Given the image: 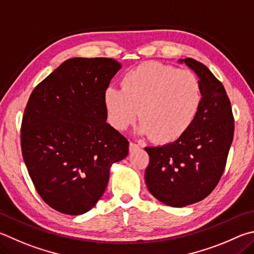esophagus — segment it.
I'll return each instance as SVG.
<instances>
[{"mask_svg": "<svg viewBox=\"0 0 254 254\" xmlns=\"http://www.w3.org/2000/svg\"><path fill=\"white\" fill-rule=\"evenodd\" d=\"M140 147H142L141 144H137V143H134V142H130V147H128V149H130V152H133L136 149H140Z\"/></svg>", "mask_w": 254, "mask_h": 254, "instance_id": "obj_1", "label": "esophagus"}]
</instances>
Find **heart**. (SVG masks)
I'll return each instance as SVG.
<instances>
[{
    "mask_svg": "<svg viewBox=\"0 0 254 254\" xmlns=\"http://www.w3.org/2000/svg\"><path fill=\"white\" fill-rule=\"evenodd\" d=\"M121 85L109 86L103 94L109 122L117 130L130 127L140 111L141 134L169 143L181 137L199 113L201 85L191 71L147 62L127 71Z\"/></svg>",
    "mask_w": 254,
    "mask_h": 254,
    "instance_id": "1",
    "label": "heart"
}]
</instances>
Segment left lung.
<instances>
[{
    "label": "left lung",
    "mask_w": 254,
    "mask_h": 254,
    "mask_svg": "<svg viewBox=\"0 0 254 254\" xmlns=\"http://www.w3.org/2000/svg\"><path fill=\"white\" fill-rule=\"evenodd\" d=\"M179 62L186 63L199 77V113L177 141L145 147L150 156L146 187L155 199L173 207L196 203L214 190L224 172L234 132L231 103L222 83L196 60Z\"/></svg>",
    "instance_id": "obj_1"
}]
</instances>
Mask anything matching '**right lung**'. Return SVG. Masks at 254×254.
<instances>
[{
  "label": "right lung",
  "mask_w": 254,
  "mask_h": 254,
  "mask_svg": "<svg viewBox=\"0 0 254 254\" xmlns=\"http://www.w3.org/2000/svg\"><path fill=\"white\" fill-rule=\"evenodd\" d=\"M121 64L73 58L32 92L21 147L36 191L52 209L80 215L107 189L110 168L128 153V141L107 123L103 94Z\"/></svg>",
  "instance_id": "right-lung-1"
}]
</instances>
